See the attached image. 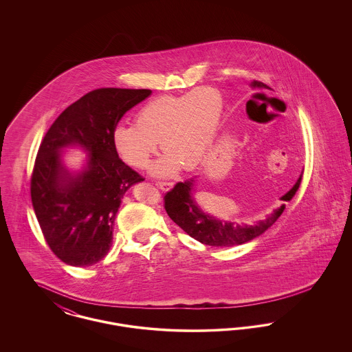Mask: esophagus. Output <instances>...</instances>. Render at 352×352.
Returning <instances> with one entry per match:
<instances>
[{
	"mask_svg": "<svg viewBox=\"0 0 352 352\" xmlns=\"http://www.w3.org/2000/svg\"><path fill=\"white\" fill-rule=\"evenodd\" d=\"M157 186H158L161 190H164V191H168V190L173 188L174 184H173V182H157Z\"/></svg>",
	"mask_w": 352,
	"mask_h": 352,
	"instance_id": "34e87169",
	"label": "esophagus"
}]
</instances>
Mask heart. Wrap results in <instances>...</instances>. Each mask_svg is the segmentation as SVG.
<instances>
[{
	"label": "heart",
	"mask_w": 352,
	"mask_h": 352,
	"mask_svg": "<svg viewBox=\"0 0 352 352\" xmlns=\"http://www.w3.org/2000/svg\"><path fill=\"white\" fill-rule=\"evenodd\" d=\"M223 99L217 88L199 87L181 96H160L135 113V124L118 125L113 146L122 161L146 168L158 151L166 154L154 166V174L168 177L181 166H199L212 148L221 118Z\"/></svg>",
	"instance_id": "1"
}]
</instances>
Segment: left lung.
<instances>
[{
  "label": "left lung",
  "mask_w": 352,
  "mask_h": 352,
  "mask_svg": "<svg viewBox=\"0 0 352 352\" xmlns=\"http://www.w3.org/2000/svg\"><path fill=\"white\" fill-rule=\"evenodd\" d=\"M253 88L267 87L265 84L257 80L251 83ZM302 174L294 186L281 197V201H292L296 195L300 184ZM194 178L187 179L184 182H178L166 192L165 210L170 219L178 224L184 232L201 241V244L211 247H234L244 243H248L253 239L264 234L269 227L274 224V221L281 217L284 212L285 204L276 208L270 215L264 220H258L254 224L234 223L223 219L215 218L208 212L203 211L194 198Z\"/></svg>",
  "instance_id": "obj_1"
}]
</instances>
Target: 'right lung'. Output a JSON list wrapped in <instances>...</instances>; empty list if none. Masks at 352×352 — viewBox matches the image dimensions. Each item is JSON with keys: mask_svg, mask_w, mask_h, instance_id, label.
Here are the masks:
<instances>
[{"mask_svg": "<svg viewBox=\"0 0 352 352\" xmlns=\"http://www.w3.org/2000/svg\"><path fill=\"white\" fill-rule=\"evenodd\" d=\"M151 89L99 88L67 107L39 146L30 191L34 212L51 251L72 267L102 260L112 245L118 207L144 178L118 158L112 134L121 118ZM80 146L87 165L71 173L61 151Z\"/></svg>", "mask_w": 352, "mask_h": 352, "instance_id": "right-lung-1", "label": "right lung"}]
</instances>
